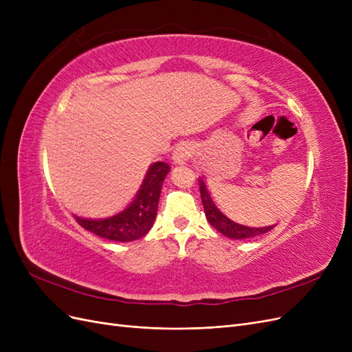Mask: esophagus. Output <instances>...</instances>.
I'll list each match as a JSON object with an SVG mask.
<instances>
[{
  "instance_id": "esophagus-1",
  "label": "esophagus",
  "mask_w": 352,
  "mask_h": 352,
  "mask_svg": "<svg viewBox=\"0 0 352 352\" xmlns=\"http://www.w3.org/2000/svg\"><path fill=\"white\" fill-rule=\"evenodd\" d=\"M190 155H192V148H190L189 144L182 142V144H179L173 150L172 160H173L175 164H185Z\"/></svg>"
}]
</instances>
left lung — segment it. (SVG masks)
<instances>
[{"label":"left lung","mask_w":352,"mask_h":352,"mask_svg":"<svg viewBox=\"0 0 352 352\" xmlns=\"http://www.w3.org/2000/svg\"><path fill=\"white\" fill-rule=\"evenodd\" d=\"M198 180H199L201 201H202V206H204L206 217H207L210 225L216 230H219L220 233H223L225 236L232 238V239H248V238L263 235V233H267L269 230H272L274 228V226L254 228V226L239 225V223L233 221L232 219H229L225 214V212H221V210L216 206V202L212 201L204 180L202 179H198Z\"/></svg>","instance_id":"obj_1"}]
</instances>
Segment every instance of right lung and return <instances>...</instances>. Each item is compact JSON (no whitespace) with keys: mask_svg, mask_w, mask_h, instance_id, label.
<instances>
[{"mask_svg":"<svg viewBox=\"0 0 352 352\" xmlns=\"http://www.w3.org/2000/svg\"><path fill=\"white\" fill-rule=\"evenodd\" d=\"M170 166L164 162H155L148 168L144 182L133 201L123 211L107 219H82L74 216L79 225L97 236L116 241L131 242L145 236L154 225L157 207L162 194L164 177Z\"/></svg>","mask_w":352,"mask_h":352,"instance_id":"add662e5","label":"right lung"}]
</instances>
